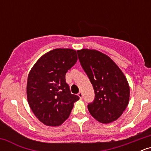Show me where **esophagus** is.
<instances>
[{"instance_id":"obj_1","label":"esophagus","mask_w":151,"mask_h":151,"mask_svg":"<svg viewBox=\"0 0 151 151\" xmlns=\"http://www.w3.org/2000/svg\"><path fill=\"white\" fill-rule=\"evenodd\" d=\"M78 96H79V98L80 99H82L83 98V93L81 92H79V93H78Z\"/></svg>"}]
</instances>
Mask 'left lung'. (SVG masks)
Listing matches in <instances>:
<instances>
[{
	"instance_id": "obj_1",
	"label": "left lung",
	"mask_w": 151,
	"mask_h": 151,
	"mask_svg": "<svg viewBox=\"0 0 151 151\" xmlns=\"http://www.w3.org/2000/svg\"><path fill=\"white\" fill-rule=\"evenodd\" d=\"M77 54L94 90V99L88 104L89 113L103 124L116 121L129 101L130 89L126 77L104 54L87 49L78 50Z\"/></svg>"
}]
</instances>
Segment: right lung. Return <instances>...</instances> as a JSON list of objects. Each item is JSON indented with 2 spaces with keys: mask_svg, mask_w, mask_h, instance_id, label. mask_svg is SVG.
Masks as SVG:
<instances>
[{
  "mask_svg": "<svg viewBox=\"0 0 151 151\" xmlns=\"http://www.w3.org/2000/svg\"><path fill=\"white\" fill-rule=\"evenodd\" d=\"M77 61L75 50L55 49L41 57L29 73L28 104L35 116L47 126L61 125L79 99L71 93L65 81L66 73Z\"/></svg>",
  "mask_w": 151,
  "mask_h": 151,
  "instance_id": "add662e5",
  "label": "right lung"
}]
</instances>
